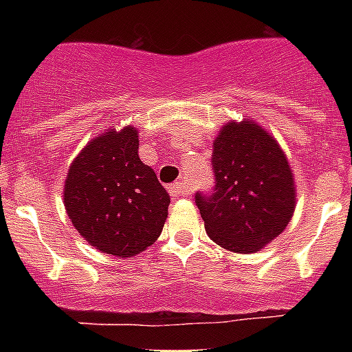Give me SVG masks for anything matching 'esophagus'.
I'll use <instances>...</instances> for the list:
<instances>
[{
	"mask_svg": "<svg viewBox=\"0 0 352 352\" xmlns=\"http://www.w3.org/2000/svg\"><path fill=\"white\" fill-rule=\"evenodd\" d=\"M188 192H190V188H188V185L183 182L174 183V185L169 186V194L173 195V197H183V195H188Z\"/></svg>",
	"mask_w": 352,
	"mask_h": 352,
	"instance_id": "esophagus-1",
	"label": "esophagus"
}]
</instances>
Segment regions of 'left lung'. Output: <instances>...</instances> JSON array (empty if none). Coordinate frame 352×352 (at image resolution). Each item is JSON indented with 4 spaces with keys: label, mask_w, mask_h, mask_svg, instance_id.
<instances>
[{
    "label": "left lung",
    "mask_w": 352,
    "mask_h": 352,
    "mask_svg": "<svg viewBox=\"0 0 352 352\" xmlns=\"http://www.w3.org/2000/svg\"><path fill=\"white\" fill-rule=\"evenodd\" d=\"M214 185L197 192L206 232L238 254L257 252L280 234L296 204L294 176L280 146L257 123L229 121L213 142Z\"/></svg>",
    "instance_id": "1"
}]
</instances>
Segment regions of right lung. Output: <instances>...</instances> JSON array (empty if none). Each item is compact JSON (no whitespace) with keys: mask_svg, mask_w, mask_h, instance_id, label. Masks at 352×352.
<instances>
[{"mask_svg":"<svg viewBox=\"0 0 352 352\" xmlns=\"http://www.w3.org/2000/svg\"><path fill=\"white\" fill-rule=\"evenodd\" d=\"M132 126L93 139L72 162L65 208L88 243L118 257L141 254L164 229L170 199L138 155Z\"/></svg>","mask_w":352,"mask_h":352,"instance_id":"add662e5","label":"right lung"}]
</instances>
